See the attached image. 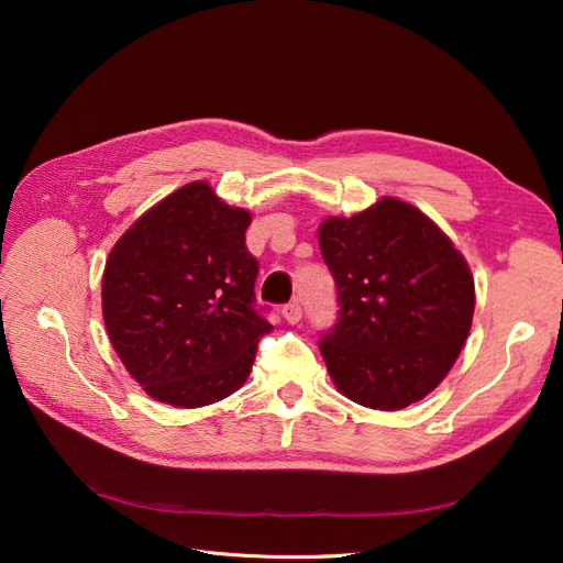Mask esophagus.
Returning a JSON list of instances; mask_svg holds the SVG:
<instances>
[{
  "mask_svg": "<svg viewBox=\"0 0 563 563\" xmlns=\"http://www.w3.org/2000/svg\"><path fill=\"white\" fill-rule=\"evenodd\" d=\"M282 314H284V319H286L288 323H296V321H300V317H302L300 302H298V300L286 302V305H284V310H282Z\"/></svg>",
  "mask_w": 563,
  "mask_h": 563,
  "instance_id": "34e87169",
  "label": "esophagus"
}]
</instances>
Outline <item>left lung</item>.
Here are the masks:
<instances>
[{
    "mask_svg": "<svg viewBox=\"0 0 563 563\" xmlns=\"http://www.w3.org/2000/svg\"><path fill=\"white\" fill-rule=\"evenodd\" d=\"M338 319L319 350L356 404L399 411L444 380L474 314V282L449 236L416 207L385 197L319 228Z\"/></svg>",
    "mask_w": 563,
    "mask_h": 563,
    "instance_id": "obj_1",
    "label": "left lung"
}]
</instances>
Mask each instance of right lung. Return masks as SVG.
<instances>
[{
  "label": "right lung",
  "mask_w": 563,
  "mask_h": 563,
  "mask_svg": "<svg viewBox=\"0 0 563 563\" xmlns=\"http://www.w3.org/2000/svg\"><path fill=\"white\" fill-rule=\"evenodd\" d=\"M251 216L207 183H190L141 216L112 249L103 319L126 371L147 395L180 408L230 397L272 331L255 305Z\"/></svg>",
  "instance_id": "add662e5"
}]
</instances>
